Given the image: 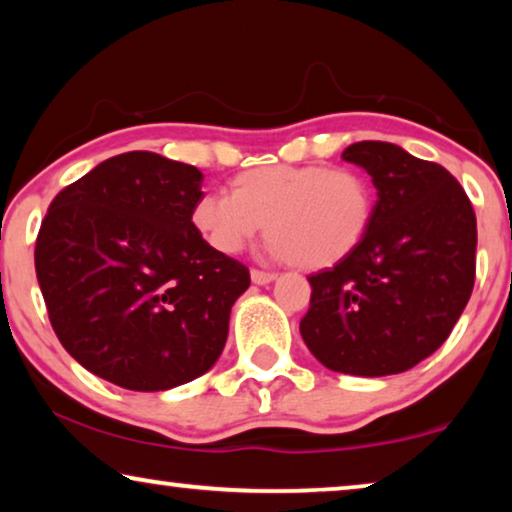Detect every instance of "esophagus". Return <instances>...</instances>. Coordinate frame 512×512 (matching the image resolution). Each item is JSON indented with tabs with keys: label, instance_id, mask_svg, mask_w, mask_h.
Segmentation results:
<instances>
[{
	"label": "esophagus",
	"instance_id": "1",
	"mask_svg": "<svg viewBox=\"0 0 512 512\" xmlns=\"http://www.w3.org/2000/svg\"><path fill=\"white\" fill-rule=\"evenodd\" d=\"M250 278H253L255 285H269V282L276 280V273H269V271H259V269H253V271H250Z\"/></svg>",
	"mask_w": 512,
	"mask_h": 512
}]
</instances>
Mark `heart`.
Listing matches in <instances>:
<instances>
[{
	"mask_svg": "<svg viewBox=\"0 0 512 512\" xmlns=\"http://www.w3.org/2000/svg\"><path fill=\"white\" fill-rule=\"evenodd\" d=\"M375 207V186L352 167L266 165L236 174L232 195H202L190 223L220 255H239L266 223L271 255L317 271L361 246Z\"/></svg>",
	"mask_w": 512,
	"mask_h": 512,
	"instance_id": "obj_1",
	"label": "heart"
}]
</instances>
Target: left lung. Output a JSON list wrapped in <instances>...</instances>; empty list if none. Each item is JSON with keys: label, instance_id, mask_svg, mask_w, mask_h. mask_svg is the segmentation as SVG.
<instances>
[{"label": "left lung", "instance_id": "1", "mask_svg": "<svg viewBox=\"0 0 512 512\" xmlns=\"http://www.w3.org/2000/svg\"><path fill=\"white\" fill-rule=\"evenodd\" d=\"M377 188L375 218L352 255L310 276L305 345L333 372L398 375L444 345L476 280V213L446 167L398 144L342 151Z\"/></svg>", "mask_w": 512, "mask_h": 512}]
</instances>
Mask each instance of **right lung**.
Here are the masks:
<instances>
[{
	"label": "right lung",
	"instance_id": "1",
	"mask_svg": "<svg viewBox=\"0 0 512 512\" xmlns=\"http://www.w3.org/2000/svg\"><path fill=\"white\" fill-rule=\"evenodd\" d=\"M202 172L151 151L103 160L52 200L34 264L52 329L96 377L167 391L223 352L250 285L190 223Z\"/></svg>",
	"mask_w": 512,
	"mask_h": 512
}]
</instances>
